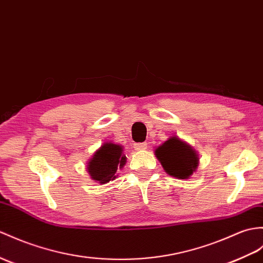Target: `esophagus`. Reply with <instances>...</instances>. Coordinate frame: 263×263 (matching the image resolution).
I'll list each match as a JSON object with an SVG mask.
<instances>
[{"label":"esophagus","mask_w":263,"mask_h":263,"mask_svg":"<svg viewBox=\"0 0 263 263\" xmlns=\"http://www.w3.org/2000/svg\"><path fill=\"white\" fill-rule=\"evenodd\" d=\"M146 148H148V143L146 142H139V143L134 144V149H136L137 151H143Z\"/></svg>","instance_id":"34e87169"}]
</instances>
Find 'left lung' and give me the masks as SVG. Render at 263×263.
Listing matches in <instances>:
<instances>
[{"label": "left lung", "mask_w": 263, "mask_h": 263, "mask_svg": "<svg viewBox=\"0 0 263 263\" xmlns=\"http://www.w3.org/2000/svg\"><path fill=\"white\" fill-rule=\"evenodd\" d=\"M155 155L164 172L178 179H188L198 167L197 151L176 136L157 146Z\"/></svg>", "instance_id": "obj_1"}]
</instances>
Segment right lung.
<instances>
[{
  "instance_id": "1",
  "label": "right lung",
  "mask_w": 263,
  "mask_h": 263,
  "mask_svg": "<svg viewBox=\"0 0 263 263\" xmlns=\"http://www.w3.org/2000/svg\"><path fill=\"white\" fill-rule=\"evenodd\" d=\"M126 162L123 146L114 142H104L87 162V173L90 178L100 184H106L117 178L118 169Z\"/></svg>"
}]
</instances>
